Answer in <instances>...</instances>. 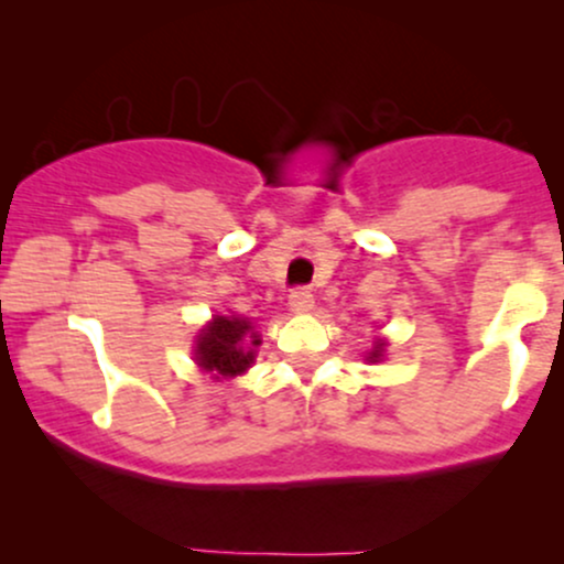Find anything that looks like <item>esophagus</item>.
I'll return each instance as SVG.
<instances>
[{
    "label": "esophagus",
    "instance_id": "1",
    "mask_svg": "<svg viewBox=\"0 0 564 564\" xmlns=\"http://www.w3.org/2000/svg\"><path fill=\"white\" fill-rule=\"evenodd\" d=\"M289 307L294 310V313H310V310H313V294L302 286L294 289L289 294Z\"/></svg>",
    "mask_w": 564,
    "mask_h": 564
}]
</instances>
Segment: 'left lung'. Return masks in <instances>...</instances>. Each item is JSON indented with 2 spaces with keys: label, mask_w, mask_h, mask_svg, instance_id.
<instances>
[{
  "label": "left lung",
  "mask_w": 564,
  "mask_h": 564,
  "mask_svg": "<svg viewBox=\"0 0 564 564\" xmlns=\"http://www.w3.org/2000/svg\"><path fill=\"white\" fill-rule=\"evenodd\" d=\"M379 355H381V345H377V347H373V352H371V360H377V358H379Z\"/></svg>",
  "instance_id": "1"
}]
</instances>
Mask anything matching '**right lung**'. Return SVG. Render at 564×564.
Returning a JSON list of instances; mask_svg holds the SVG:
<instances>
[{
    "label": "right lung",
    "mask_w": 564,
    "mask_h": 564,
    "mask_svg": "<svg viewBox=\"0 0 564 564\" xmlns=\"http://www.w3.org/2000/svg\"><path fill=\"white\" fill-rule=\"evenodd\" d=\"M249 332V321L217 315V318L204 328V334L198 336V366L204 368V371L219 373V377H236V373H243L251 360H254V352L241 347L243 336ZM249 339L251 345H260V339H257L254 334H251Z\"/></svg>",
    "instance_id": "obj_1"
}]
</instances>
